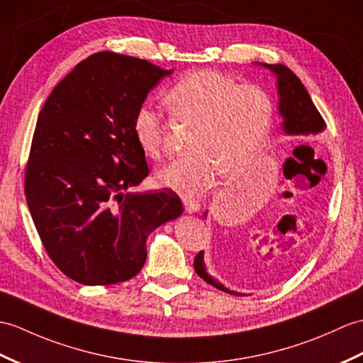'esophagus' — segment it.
Wrapping results in <instances>:
<instances>
[{
  "label": "esophagus",
  "instance_id": "esophagus-1",
  "mask_svg": "<svg viewBox=\"0 0 363 363\" xmlns=\"http://www.w3.org/2000/svg\"><path fill=\"white\" fill-rule=\"evenodd\" d=\"M184 202V207H185V212L187 213H195L198 212V210L201 208V204L198 199H191V198H184L182 199Z\"/></svg>",
  "mask_w": 363,
  "mask_h": 363
}]
</instances>
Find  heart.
Returning a JSON list of instances; mask_svg holds the SVG:
<instances>
[{
    "instance_id": "obj_1",
    "label": "heart",
    "mask_w": 363,
    "mask_h": 363,
    "mask_svg": "<svg viewBox=\"0 0 363 363\" xmlns=\"http://www.w3.org/2000/svg\"><path fill=\"white\" fill-rule=\"evenodd\" d=\"M165 104L176 122L195 130L190 155L156 174L157 182L182 195H196L216 174L237 178L254 162L271 133L274 100L254 83L240 85L215 71L185 74L168 89ZM133 133L151 159L165 153V121L159 109L142 105L133 117Z\"/></svg>"
}]
</instances>
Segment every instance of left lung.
<instances>
[{"label": "left lung", "mask_w": 363, "mask_h": 363, "mask_svg": "<svg viewBox=\"0 0 363 363\" xmlns=\"http://www.w3.org/2000/svg\"><path fill=\"white\" fill-rule=\"evenodd\" d=\"M264 67L275 72L278 79V94H280V104H278V109L280 114L284 117V131L288 134H317L322 133L326 128V122L323 121L322 114L318 113V109L311 100L306 88L303 86L300 79L294 74L288 66L284 65H266ZM195 271L208 284L215 286L216 289L224 291L232 296H240L238 292L230 291L224 288V286L213 280L206 271L204 264V254L199 252L195 257Z\"/></svg>", "instance_id": "obj_1"}]
</instances>
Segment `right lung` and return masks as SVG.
Instances as JSON below:
<instances>
[{
    "instance_id": "add662e5",
    "label": "right lung",
    "mask_w": 363,
    "mask_h": 363,
    "mask_svg": "<svg viewBox=\"0 0 363 363\" xmlns=\"http://www.w3.org/2000/svg\"><path fill=\"white\" fill-rule=\"evenodd\" d=\"M170 72L138 57L92 54L38 114L24 193L46 254L80 284L138 275L148 235L182 213L170 189L130 191L150 173L133 133L134 113Z\"/></svg>"
}]
</instances>
